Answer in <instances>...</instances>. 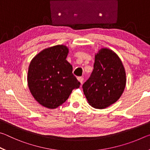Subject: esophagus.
<instances>
[{
  "label": "esophagus",
  "mask_w": 150,
  "mask_h": 150,
  "mask_svg": "<svg viewBox=\"0 0 150 150\" xmlns=\"http://www.w3.org/2000/svg\"><path fill=\"white\" fill-rule=\"evenodd\" d=\"M77 79H78V81H79V82H80L81 83H83V80H84V79H83V77H77Z\"/></svg>",
  "instance_id": "1"
}]
</instances>
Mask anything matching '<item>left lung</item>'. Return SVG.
Masks as SVG:
<instances>
[{
	"label": "left lung",
	"instance_id": "obj_1",
	"mask_svg": "<svg viewBox=\"0 0 150 150\" xmlns=\"http://www.w3.org/2000/svg\"><path fill=\"white\" fill-rule=\"evenodd\" d=\"M126 72L119 57L108 48H102L95 55L94 69L83 85L89 105L103 109L117 101L125 88Z\"/></svg>",
	"mask_w": 150,
	"mask_h": 150
}]
</instances>
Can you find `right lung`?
<instances>
[{
  "label": "right lung",
  "mask_w": 150,
  "mask_h": 150,
  "mask_svg": "<svg viewBox=\"0 0 150 150\" xmlns=\"http://www.w3.org/2000/svg\"><path fill=\"white\" fill-rule=\"evenodd\" d=\"M69 49L63 45L46 48L33 58L28 72V85L40 105L54 109L65 103L81 83L66 60Z\"/></svg>",
  "instance_id": "right-lung-1"
}]
</instances>
